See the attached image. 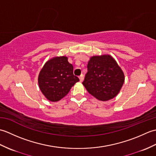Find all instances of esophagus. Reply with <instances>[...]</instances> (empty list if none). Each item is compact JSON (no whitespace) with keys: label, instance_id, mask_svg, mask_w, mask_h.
Wrapping results in <instances>:
<instances>
[{"label":"esophagus","instance_id":"1","mask_svg":"<svg viewBox=\"0 0 156 156\" xmlns=\"http://www.w3.org/2000/svg\"><path fill=\"white\" fill-rule=\"evenodd\" d=\"M79 78H80V81L82 82L84 80V75L83 74H81L80 76H79Z\"/></svg>","mask_w":156,"mask_h":156}]
</instances>
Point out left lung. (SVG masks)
Masks as SVG:
<instances>
[{
    "label": "left lung",
    "instance_id": "left-lung-1",
    "mask_svg": "<svg viewBox=\"0 0 156 156\" xmlns=\"http://www.w3.org/2000/svg\"><path fill=\"white\" fill-rule=\"evenodd\" d=\"M82 84L99 101H107L117 96L125 81L124 73L110 55L92 56Z\"/></svg>",
    "mask_w": 156,
    "mask_h": 156
}]
</instances>
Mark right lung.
<instances>
[{"label":"right lung","instance_id":"1","mask_svg":"<svg viewBox=\"0 0 156 156\" xmlns=\"http://www.w3.org/2000/svg\"><path fill=\"white\" fill-rule=\"evenodd\" d=\"M74 67L66 56L55 57L44 64L38 76L41 92L48 100L57 102L64 98L79 78L73 74Z\"/></svg>","mask_w":156,"mask_h":156}]
</instances>
